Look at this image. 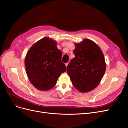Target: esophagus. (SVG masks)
Returning a JSON list of instances; mask_svg holds the SVG:
<instances>
[{
    "instance_id": "esophagus-1",
    "label": "esophagus",
    "mask_w": 128,
    "mask_h": 128,
    "mask_svg": "<svg viewBox=\"0 0 128 128\" xmlns=\"http://www.w3.org/2000/svg\"><path fill=\"white\" fill-rule=\"evenodd\" d=\"M68 64V62H67V63H66V64H65V66H66V67H67Z\"/></svg>"
}]
</instances>
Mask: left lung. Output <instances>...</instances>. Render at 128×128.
Segmentation results:
<instances>
[{
    "instance_id": "left-lung-1",
    "label": "left lung",
    "mask_w": 128,
    "mask_h": 128,
    "mask_svg": "<svg viewBox=\"0 0 128 128\" xmlns=\"http://www.w3.org/2000/svg\"><path fill=\"white\" fill-rule=\"evenodd\" d=\"M74 58L67 67L73 86L81 92H89L98 86L106 70L101 49L94 42L85 39L75 44Z\"/></svg>"
}]
</instances>
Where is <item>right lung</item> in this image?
I'll use <instances>...</instances> for the list:
<instances>
[{
    "mask_svg": "<svg viewBox=\"0 0 128 128\" xmlns=\"http://www.w3.org/2000/svg\"><path fill=\"white\" fill-rule=\"evenodd\" d=\"M61 57L56 42L48 37L31 47L26 56L25 66L26 75L34 87L47 91L54 86L61 74L66 70Z\"/></svg>",
    "mask_w": 128,
    "mask_h": 128,
    "instance_id": "obj_1",
    "label": "right lung"
}]
</instances>
